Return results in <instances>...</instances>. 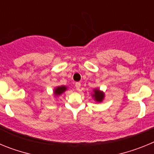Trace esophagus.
Masks as SVG:
<instances>
[{
	"instance_id": "obj_1",
	"label": "esophagus",
	"mask_w": 154,
	"mask_h": 154,
	"mask_svg": "<svg viewBox=\"0 0 154 154\" xmlns=\"http://www.w3.org/2000/svg\"><path fill=\"white\" fill-rule=\"evenodd\" d=\"M75 88L77 90H79L80 88H81V83L80 82H76L75 83Z\"/></svg>"
}]
</instances>
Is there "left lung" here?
I'll list each match as a JSON object with an SVG mask.
<instances>
[{
	"instance_id": "1",
	"label": "left lung",
	"mask_w": 154,
	"mask_h": 154,
	"mask_svg": "<svg viewBox=\"0 0 154 154\" xmlns=\"http://www.w3.org/2000/svg\"><path fill=\"white\" fill-rule=\"evenodd\" d=\"M92 97L93 98L94 100L97 103H101L103 101V99L105 98V93L101 91L99 88H96V89H94L92 90Z\"/></svg>"
}]
</instances>
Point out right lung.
<instances>
[{
    "mask_svg": "<svg viewBox=\"0 0 154 154\" xmlns=\"http://www.w3.org/2000/svg\"><path fill=\"white\" fill-rule=\"evenodd\" d=\"M68 89V87L65 86V85H60V86H57L54 89L53 91V93H54V96H61L63 92H65V91Z\"/></svg>",
    "mask_w": 154,
    "mask_h": 154,
    "instance_id": "right-lung-1",
    "label": "right lung"
}]
</instances>
